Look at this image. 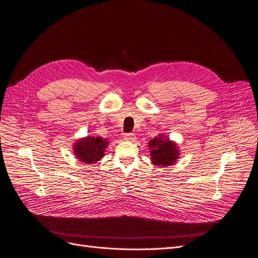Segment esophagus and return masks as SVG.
<instances>
[{"label":"esophagus","instance_id":"34e87169","mask_svg":"<svg viewBox=\"0 0 258 258\" xmlns=\"http://www.w3.org/2000/svg\"><path fill=\"white\" fill-rule=\"evenodd\" d=\"M124 139L128 140V141H135L136 136H135L134 134H133V133H127V134L124 135Z\"/></svg>","mask_w":258,"mask_h":258}]
</instances>
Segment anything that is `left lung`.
Returning <instances> with one entry per match:
<instances>
[{
	"label": "left lung",
	"mask_w": 258,
	"mask_h": 258,
	"mask_svg": "<svg viewBox=\"0 0 258 258\" xmlns=\"http://www.w3.org/2000/svg\"><path fill=\"white\" fill-rule=\"evenodd\" d=\"M149 147L151 149V159L155 165L168 166L178 159V150L176 145L167 138H153L149 143Z\"/></svg>",
	"instance_id": "8db88e82"
}]
</instances>
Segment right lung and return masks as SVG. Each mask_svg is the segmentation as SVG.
<instances>
[{"mask_svg": "<svg viewBox=\"0 0 258 258\" xmlns=\"http://www.w3.org/2000/svg\"><path fill=\"white\" fill-rule=\"evenodd\" d=\"M108 141L101 137H87L78 140L74 147V152L79 160L87 164H93L104 156Z\"/></svg>", "mask_w": 258, "mask_h": 258, "instance_id": "1", "label": "right lung"}]
</instances>
